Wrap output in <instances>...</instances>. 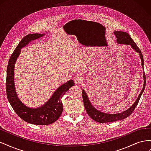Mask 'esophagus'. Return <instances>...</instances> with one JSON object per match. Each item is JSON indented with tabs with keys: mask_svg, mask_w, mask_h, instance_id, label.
<instances>
[{
	"mask_svg": "<svg viewBox=\"0 0 151 151\" xmlns=\"http://www.w3.org/2000/svg\"><path fill=\"white\" fill-rule=\"evenodd\" d=\"M82 82H83V79H82L80 76H76L74 77V83L76 84L79 85L81 83H82Z\"/></svg>",
	"mask_w": 151,
	"mask_h": 151,
	"instance_id": "1",
	"label": "esophagus"
}]
</instances>
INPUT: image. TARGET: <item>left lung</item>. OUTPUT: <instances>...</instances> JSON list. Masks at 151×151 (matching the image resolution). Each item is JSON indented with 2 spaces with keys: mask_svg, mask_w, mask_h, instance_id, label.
I'll return each mask as SVG.
<instances>
[{
  "mask_svg": "<svg viewBox=\"0 0 151 151\" xmlns=\"http://www.w3.org/2000/svg\"><path fill=\"white\" fill-rule=\"evenodd\" d=\"M114 35H115L116 38V42L118 44L120 45H129L131 48L134 50L136 52L139 53L140 58L141 59L142 62V67H144V58L142 56V52L139 48V47L137 46L135 43L134 42V40L132 39L130 35L126 32L124 31H114ZM143 77H144V86L142 91L140 92L139 96H138L137 99H136L135 103L132 104L130 108H129L127 110L123 111L122 113H116V114H109L107 113L101 112V111H99L98 109L95 108V107L91 103L90 100L86 92L84 90H83V102L85 106V109L86 110L87 113L88 115L92 118L94 121L99 122V123H108V122H116L118 120H120L125 119L129 116H130L132 113L134 111V109L137 105L139 99L141 97L142 94L145 87V75L144 72H143Z\"/></svg>",
  "mask_w": 151,
  "mask_h": 151,
  "instance_id": "1",
  "label": "left lung"
}]
</instances>
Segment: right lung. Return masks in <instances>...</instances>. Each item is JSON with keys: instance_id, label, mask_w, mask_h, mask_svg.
<instances>
[{"instance_id": "right-lung-1", "label": "right lung", "mask_w": 151, "mask_h": 151, "mask_svg": "<svg viewBox=\"0 0 151 151\" xmlns=\"http://www.w3.org/2000/svg\"><path fill=\"white\" fill-rule=\"evenodd\" d=\"M45 35L35 33L24 36L11 55L7 67L6 92L9 102L21 119L31 124L38 125L52 124L58 120L63 111L62 98L75 84L73 80L68 81L56 89L46 103L37 108L26 106L18 98L14 84V67L21 50L32 41L42 38Z\"/></svg>"}]
</instances>
